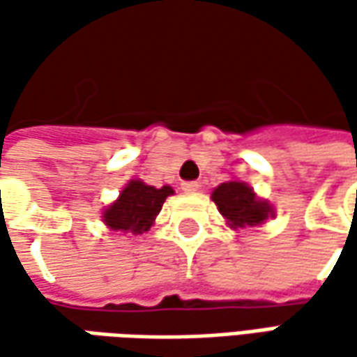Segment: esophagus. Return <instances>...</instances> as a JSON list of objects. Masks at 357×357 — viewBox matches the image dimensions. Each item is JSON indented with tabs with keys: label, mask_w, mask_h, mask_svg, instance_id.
Returning a JSON list of instances; mask_svg holds the SVG:
<instances>
[{
	"label": "esophagus",
	"mask_w": 357,
	"mask_h": 357,
	"mask_svg": "<svg viewBox=\"0 0 357 357\" xmlns=\"http://www.w3.org/2000/svg\"><path fill=\"white\" fill-rule=\"evenodd\" d=\"M200 188V185L197 181H188V183H183V190L185 192H197Z\"/></svg>",
	"instance_id": "esophagus-1"
}]
</instances>
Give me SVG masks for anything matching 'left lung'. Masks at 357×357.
<instances>
[{"instance_id": "left-lung-1", "label": "left lung", "mask_w": 357, "mask_h": 357, "mask_svg": "<svg viewBox=\"0 0 357 357\" xmlns=\"http://www.w3.org/2000/svg\"><path fill=\"white\" fill-rule=\"evenodd\" d=\"M213 200L230 228L258 227L274 214L268 200L258 199L252 188L240 181H228L216 186Z\"/></svg>"}]
</instances>
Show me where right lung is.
<instances>
[{"instance_id":"1","label":"right lung","mask_w":357,"mask_h":357,"mask_svg":"<svg viewBox=\"0 0 357 357\" xmlns=\"http://www.w3.org/2000/svg\"><path fill=\"white\" fill-rule=\"evenodd\" d=\"M172 192L174 190L171 186L155 188L144 185L143 181H129L121 190L119 199L109 208H105L103 222L117 232H130L135 236L143 234L155 225L157 214Z\"/></svg>"}]
</instances>
